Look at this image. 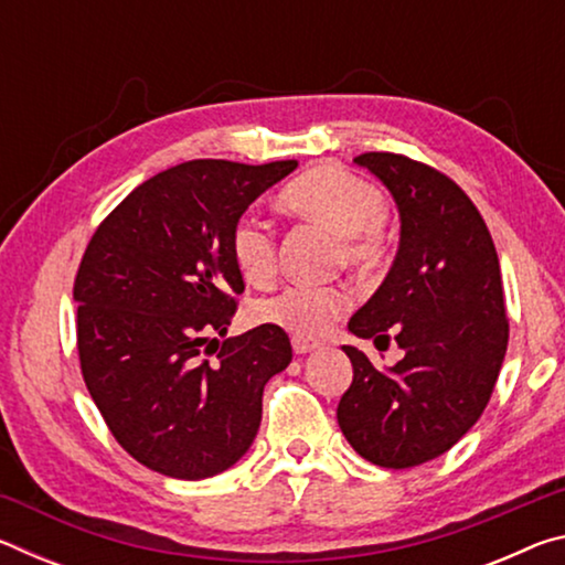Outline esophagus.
<instances>
[{
	"mask_svg": "<svg viewBox=\"0 0 565 565\" xmlns=\"http://www.w3.org/2000/svg\"><path fill=\"white\" fill-rule=\"evenodd\" d=\"M291 347H294L296 353H309V351L317 349L319 343L311 341V339H303V337H294V339H291Z\"/></svg>",
	"mask_w": 565,
	"mask_h": 565,
	"instance_id": "obj_1",
	"label": "esophagus"
}]
</instances>
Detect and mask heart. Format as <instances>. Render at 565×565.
Listing matches in <instances>:
<instances>
[{"instance_id":"obj_1","label":"heart","mask_w":565,"mask_h":565,"mask_svg":"<svg viewBox=\"0 0 565 565\" xmlns=\"http://www.w3.org/2000/svg\"><path fill=\"white\" fill-rule=\"evenodd\" d=\"M284 209L317 222L341 238V259L356 271H374L386 259V199L371 181L339 167H317L286 186ZM228 252L246 281L266 284L276 274V236L262 218L238 216ZM349 306L341 286L291 284L259 303V319L294 337H319Z\"/></svg>"}]
</instances>
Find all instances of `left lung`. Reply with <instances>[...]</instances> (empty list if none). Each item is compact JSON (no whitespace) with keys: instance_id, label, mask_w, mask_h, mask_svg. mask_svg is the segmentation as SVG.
<instances>
[{"instance_id":"1","label":"left lung","mask_w":565,"mask_h":565,"mask_svg":"<svg viewBox=\"0 0 565 565\" xmlns=\"http://www.w3.org/2000/svg\"><path fill=\"white\" fill-rule=\"evenodd\" d=\"M384 181L401 244L379 291L353 313L359 339H394L404 359L379 371L343 347L353 381L337 416L353 451L384 468L446 454L481 418L509 347L499 254L483 216L444 171L391 151L353 159Z\"/></svg>"}]
</instances>
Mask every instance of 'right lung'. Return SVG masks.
<instances>
[{"label":"right lung","mask_w":565,"mask_h":565,"mask_svg":"<svg viewBox=\"0 0 565 565\" xmlns=\"http://www.w3.org/2000/svg\"><path fill=\"white\" fill-rule=\"evenodd\" d=\"M296 161L194 159L139 184L97 226L74 279L84 384L129 456L199 481L226 471L262 424L264 386L289 333L224 337L244 291L228 234Z\"/></svg>","instance_id":"1"}]
</instances>
